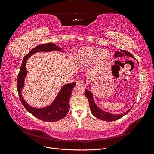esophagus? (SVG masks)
Listing matches in <instances>:
<instances>
[{"label": "esophagus", "instance_id": "obj_1", "mask_svg": "<svg viewBox=\"0 0 154 154\" xmlns=\"http://www.w3.org/2000/svg\"><path fill=\"white\" fill-rule=\"evenodd\" d=\"M76 83H77V85H83V82L82 80H77Z\"/></svg>", "mask_w": 154, "mask_h": 154}]
</instances>
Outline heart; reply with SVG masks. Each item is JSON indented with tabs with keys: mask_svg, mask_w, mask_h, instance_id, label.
Here are the masks:
<instances>
[{
	"mask_svg": "<svg viewBox=\"0 0 154 154\" xmlns=\"http://www.w3.org/2000/svg\"><path fill=\"white\" fill-rule=\"evenodd\" d=\"M109 58V53L107 51L90 47L81 48L76 54V62L80 65H88L94 61L96 64H101Z\"/></svg>",
	"mask_w": 154,
	"mask_h": 154,
	"instance_id": "obj_1",
	"label": "heart"
}]
</instances>
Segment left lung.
<instances>
[{
    "mask_svg": "<svg viewBox=\"0 0 154 154\" xmlns=\"http://www.w3.org/2000/svg\"><path fill=\"white\" fill-rule=\"evenodd\" d=\"M124 55L128 56V57H132L133 58H134V56L132 54H130V53L128 52V51H125V50H120L119 51H116L114 56L116 58H117V57H123ZM85 96L88 99V103H89V106H90L92 114L94 115L96 118H98L101 120L106 121V122H112V121L119 119L121 118H122L123 116H124L125 114H127L132 109V108H130L127 111V112H125L124 114H112L106 112L101 110L96 106V105L95 104L94 101V100H93L92 94L91 93V92L88 91L87 89H85Z\"/></svg>",
    "mask_w": 154,
    "mask_h": 154,
    "instance_id": "8db88e82",
    "label": "left lung"
}]
</instances>
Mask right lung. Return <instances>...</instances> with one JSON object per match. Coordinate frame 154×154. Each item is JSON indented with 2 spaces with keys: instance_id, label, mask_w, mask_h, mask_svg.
Segmentation results:
<instances>
[{
  "instance_id": "obj_1",
  "label": "right lung",
  "mask_w": 154,
  "mask_h": 154,
  "mask_svg": "<svg viewBox=\"0 0 154 154\" xmlns=\"http://www.w3.org/2000/svg\"><path fill=\"white\" fill-rule=\"evenodd\" d=\"M53 50L62 51L61 48L57 47L53 43L40 44L31 49L23 58L22 66L17 77V91L22 104L24 106L26 110L28 111L32 116L42 121L47 122H57V121L63 118L67 115L70 108L69 100L71 96L72 88L76 85V82L65 85L59 92L57 97H56L53 103L43 109H36L27 105L22 97L21 90L24 86V79L27 75L26 66L27 60L31 55L35 53L39 52V51L47 52V51Z\"/></svg>"
}]
</instances>
